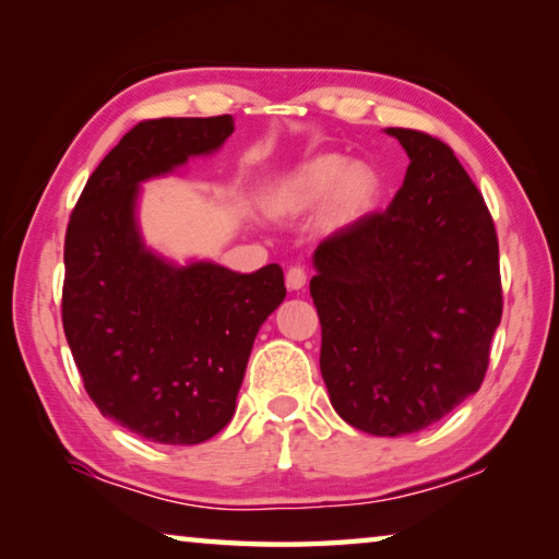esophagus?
Segmentation results:
<instances>
[{
	"mask_svg": "<svg viewBox=\"0 0 559 559\" xmlns=\"http://www.w3.org/2000/svg\"><path fill=\"white\" fill-rule=\"evenodd\" d=\"M306 281H308L306 269H300V266H290V269H288V273H286V286H288L290 290H300L302 286H306Z\"/></svg>",
	"mask_w": 559,
	"mask_h": 559,
	"instance_id": "esophagus-1",
	"label": "esophagus"
}]
</instances>
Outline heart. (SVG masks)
Here are the masks:
<instances>
[{
  "instance_id": "obj_1",
  "label": "heart",
  "mask_w": 559,
  "mask_h": 559,
  "mask_svg": "<svg viewBox=\"0 0 559 559\" xmlns=\"http://www.w3.org/2000/svg\"><path fill=\"white\" fill-rule=\"evenodd\" d=\"M380 182L370 167L343 155H318L278 175L266 189V206L276 216H308L325 210L330 222H353L377 200Z\"/></svg>"
}]
</instances>
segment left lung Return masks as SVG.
Returning a JSON list of instances; mask_svg holds the SVG:
<instances>
[{"label":"left lung","instance_id":"1","mask_svg":"<svg viewBox=\"0 0 559 559\" xmlns=\"http://www.w3.org/2000/svg\"><path fill=\"white\" fill-rule=\"evenodd\" d=\"M386 135L409 155L400 192L318 246L310 296L330 404L359 431L404 437L478 392L503 290L493 219L453 150Z\"/></svg>","mask_w":559,"mask_h":559}]
</instances>
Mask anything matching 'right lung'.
I'll return each mask as SVG.
<instances>
[{
	"mask_svg": "<svg viewBox=\"0 0 559 559\" xmlns=\"http://www.w3.org/2000/svg\"><path fill=\"white\" fill-rule=\"evenodd\" d=\"M231 132V116L138 122L88 177L66 229L61 316L83 386L103 416L169 447L231 421L253 340L286 298L278 263L179 266L140 234V185L214 155Z\"/></svg>",
	"mask_w": 559,
	"mask_h": 559,
	"instance_id": "1",
	"label": "right lung"
}]
</instances>
